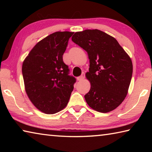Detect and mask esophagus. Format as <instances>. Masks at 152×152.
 I'll list each match as a JSON object with an SVG mask.
<instances>
[{"instance_id": "esophagus-1", "label": "esophagus", "mask_w": 152, "mask_h": 152, "mask_svg": "<svg viewBox=\"0 0 152 152\" xmlns=\"http://www.w3.org/2000/svg\"><path fill=\"white\" fill-rule=\"evenodd\" d=\"M84 78H85V74H84V73H82L80 76H79L77 78V80L81 81V80H84Z\"/></svg>"}]
</instances>
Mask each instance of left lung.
<instances>
[{
  "label": "left lung",
  "instance_id": "obj_1",
  "mask_svg": "<svg viewBox=\"0 0 152 152\" xmlns=\"http://www.w3.org/2000/svg\"><path fill=\"white\" fill-rule=\"evenodd\" d=\"M72 40L87 51L90 60L87 104L98 112L112 111L128 93L133 73L130 57L115 38L99 29L76 32Z\"/></svg>",
  "mask_w": 152,
  "mask_h": 152
}]
</instances>
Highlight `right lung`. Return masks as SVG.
I'll return each mask as SVG.
<instances>
[{
  "mask_svg": "<svg viewBox=\"0 0 152 152\" xmlns=\"http://www.w3.org/2000/svg\"><path fill=\"white\" fill-rule=\"evenodd\" d=\"M74 32L57 31L38 42L23 62L25 92L31 102L45 114L66 107L76 79L68 75L63 54Z\"/></svg>",
  "mask_w": 152,
  "mask_h": 152,
  "instance_id": "add662e5",
  "label": "right lung"
}]
</instances>
